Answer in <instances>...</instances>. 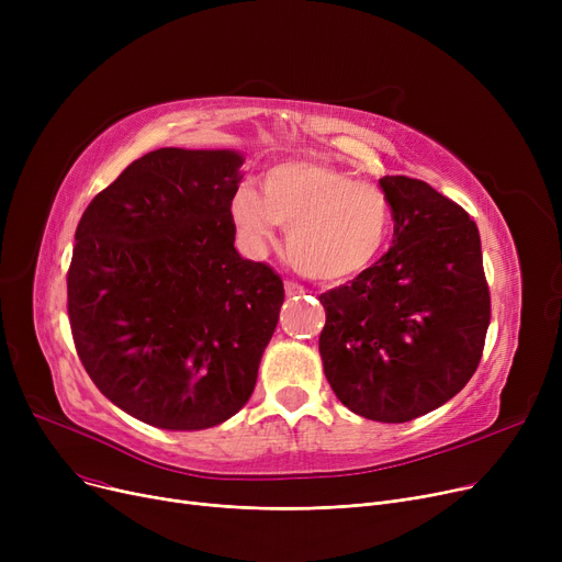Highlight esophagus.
<instances>
[{
  "label": "esophagus",
  "mask_w": 562,
  "mask_h": 562,
  "mask_svg": "<svg viewBox=\"0 0 562 562\" xmlns=\"http://www.w3.org/2000/svg\"><path fill=\"white\" fill-rule=\"evenodd\" d=\"M284 293L291 299V296H303L305 293V286H301L299 282H286L284 284Z\"/></svg>",
  "instance_id": "1"
}]
</instances>
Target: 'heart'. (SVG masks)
Returning <instances> with one entry per match:
<instances>
[{
    "mask_svg": "<svg viewBox=\"0 0 562 562\" xmlns=\"http://www.w3.org/2000/svg\"><path fill=\"white\" fill-rule=\"evenodd\" d=\"M232 221L250 252H261L289 227L286 250L296 269L321 282L367 273L390 244L392 204L380 187L318 159H286L261 175L259 191L239 187Z\"/></svg>",
    "mask_w": 562,
    "mask_h": 562,
    "instance_id": "obj_1",
    "label": "heart"
}]
</instances>
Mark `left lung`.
<instances>
[{
	"label": "left lung",
	"mask_w": 562,
	"mask_h": 562,
	"mask_svg": "<svg viewBox=\"0 0 562 562\" xmlns=\"http://www.w3.org/2000/svg\"><path fill=\"white\" fill-rule=\"evenodd\" d=\"M394 239L367 273L318 299L323 371L356 415L405 424L451 401L474 375L490 326L476 223L430 184L380 180Z\"/></svg>",
	"instance_id": "obj_1"
}]
</instances>
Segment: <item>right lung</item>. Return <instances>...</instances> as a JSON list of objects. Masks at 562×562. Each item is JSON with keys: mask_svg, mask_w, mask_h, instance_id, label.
I'll return each instance as SVG.
<instances>
[{"mask_svg": "<svg viewBox=\"0 0 562 562\" xmlns=\"http://www.w3.org/2000/svg\"><path fill=\"white\" fill-rule=\"evenodd\" d=\"M236 150L161 147L98 193L75 232L68 314L95 387L134 419L204 430L239 412L284 303L234 248Z\"/></svg>", "mask_w": 562, "mask_h": 562, "instance_id": "right-lung-1", "label": "right lung"}]
</instances>
